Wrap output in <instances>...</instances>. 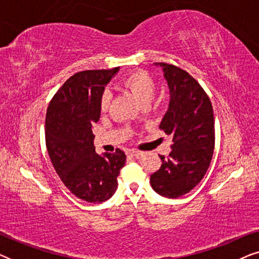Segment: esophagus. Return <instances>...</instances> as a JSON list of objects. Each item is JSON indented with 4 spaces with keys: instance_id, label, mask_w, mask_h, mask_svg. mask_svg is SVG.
Segmentation results:
<instances>
[{
    "instance_id": "obj_1",
    "label": "esophagus",
    "mask_w": 259,
    "mask_h": 259,
    "mask_svg": "<svg viewBox=\"0 0 259 259\" xmlns=\"http://www.w3.org/2000/svg\"><path fill=\"white\" fill-rule=\"evenodd\" d=\"M127 155H128V157L139 158L140 155H143V152L138 151V150H128V151H127Z\"/></svg>"
}]
</instances>
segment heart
<instances>
[{
	"mask_svg": "<svg viewBox=\"0 0 259 259\" xmlns=\"http://www.w3.org/2000/svg\"><path fill=\"white\" fill-rule=\"evenodd\" d=\"M119 87L122 90L131 92L140 104H148L154 97L155 90H157V82L153 76L146 70L138 69L134 72L126 74L119 80ZM109 101H111V94L108 91H105L101 95L100 107L102 111L108 108Z\"/></svg>",
	"mask_w": 259,
	"mask_h": 259,
	"instance_id": "b5f03b06",
	"label": "heart"
}]
</instances>
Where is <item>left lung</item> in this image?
<instances>
[{"label": "left lung", "mask_w": 259, "mask_h": 259, "mask_svg": "<svg viewBox=\"0 0 259 259\" xmlns=\"http://www.w3.org/2000/svg\"><path fill=\"white\" fill-rule=\"evenodd\" d=\"M162 68L169 88V105L159 128L172 137V151L159 155L161 166L151 185L162 197L178 198L193 190L206 173L214 150L213 108L199 82L175 65Z\"/></svg>", "instance_id": "1"}]
</instances>
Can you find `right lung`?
I'll list each match as a JSON object with an SVG mask.
<instances>
[{"label": "right lung", "instance_id": "add662e5", "mask_svg": "<svg viewBox=\"0 0 259 259\" xmlns=\"http://www.w3.org/2000/svg\"><path fill=\"white\" fill-rule=\"evenodd\" d=\"M119 70H82L70 76L49 102L46 114V146L60 179L67 189L88 203H101L118 187L126 154L99 155L92 126L100 119L105 86Z\"/></svg>", "mask_w": 259, "mask_h": 259}]
</instances>
